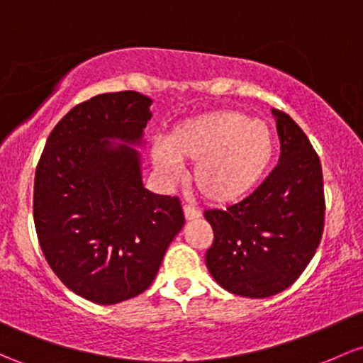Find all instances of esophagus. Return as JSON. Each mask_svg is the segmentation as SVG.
Listing matches in <instances>:
<instances>
[{
    "label": "esophagus",
    "mask_w": 363,
    "mask_h": 363,
    "mask_svg": "<svg viewBox=\"0 0 363 363\" xmlns=\"http://www.w3.org/2000/svg\"><path fill=\"white\" fill-rule=\"evenodd\" d=\"M182 208H184V217L188 218V220H193V218H200L201 217V212L198 208H194V206L184 205Z\"/></svg>",
    "instance_id": "1"
}]
</instances>
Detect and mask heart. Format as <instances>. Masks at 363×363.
Returning <instances> with one entry per match:
<instances>
[{
    "mask_svg": "<svg viewBox=\"0 0 363 363\" xmlns=\"http://www.w3.org/2000/svg\"><path fill=\"white\" fill-rule=\"evenodd\" d=\"M274 153L276 138L269 123L238 110H217L177 123L151 157L167 174L175 172V160L194 163L193 186L206 201L222 205L252 193Z\"/></svg>",
    "mask_w": 363,
    "mask_h": 363,
    "instance_id": "1",
    "label": "heart"
}]
</instances>
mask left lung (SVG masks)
<instances>
[{
  "label": "left lung",
  "mask_w": 363,
  "mask_h": 363,
  "mask_svg": "<svg viewBox=\"0 0 363 363\" xmlns=\"http://www.w3.org/2000/svg\"><path fill=\"white\" fill-rule=\"evenodd\" d=\"M281 157L265 181L227 210H205L213 242L206 267L227 291L267 298L293 284L324 233L325 198L317 151L301 127L274 110Z\"/></svg>",
  "instance_id": "8db88e82"
}]
</instances>
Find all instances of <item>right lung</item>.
<instances>
[{
  "instance_id": "1",
  "label": "right lung",
  "mask_w": 363,
  "mask_h": 363,
  "mask_svg": "<svg viewBox=\"0 0 363 363\" xmlns=\"http://www.w3.org/2000/svg\"><path fill=\"white\" fill-rule=\"evenodd\" d=\"M150 103L136 91L79 103L51 130L35 169L34 225L48 265L70 291L99 305L148 289L184 225L177 196L143 186L136 151L106 141L138 143Z\"/></svg>"
}]
</instances>
